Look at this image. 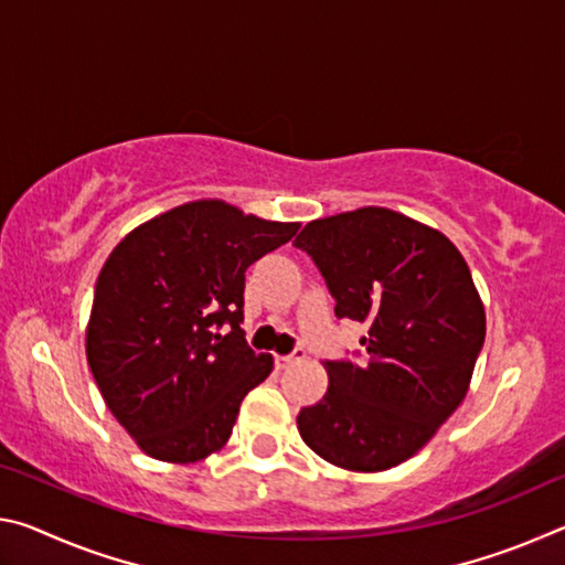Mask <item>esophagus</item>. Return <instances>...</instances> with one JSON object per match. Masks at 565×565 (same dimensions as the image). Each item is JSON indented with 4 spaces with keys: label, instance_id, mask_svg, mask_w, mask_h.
<instances>
[{
    "label": "esophagus",
    "instance_id": "1",
    "mask_svg": "<svg viewBox=\"0 0 565 565\" xmlns=\"http://www.w3.org/2000/svg\"><path fill=\"white\" fill-rule=\"evenodd\" d=\"M303 359H306V351L303 349H296L294 353H289V356H276V366L289 369V366H294V363H299Z\"/></svg>",
    "mask_w": 565,
    "mask_h": 565
}]
</instances>
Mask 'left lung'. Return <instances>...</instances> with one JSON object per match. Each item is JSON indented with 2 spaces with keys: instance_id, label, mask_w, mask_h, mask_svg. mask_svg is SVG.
Segmentation results:
<instances>
[{
  "instance_id": "obj_1",
  "label": "left lung",
  "mask_w": 565,
  "mask_h": 565,
  "mask_svg": "<svg viewBox=\"0 0 565 565\" xmlns=\"http://www.w3.org/2000/svg\"><path fill=\"white\" fill-rule=\"evenodd\" d=\"M339 319L366 323V361H327L329 388L296 416L303 444L347 471L418 454L461 406L486 339L471 271L448 236L384 206L309 222L294 242Z\"/></svg>"
}]
</instances>
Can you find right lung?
<instances>
[{
	"instance_id": "right-lung-1",
	"label": "right lung",
	"mask_w": 565,
	"mask_h": 565,
	"mask_svg": "<svg viewBox=\"0 0 565 565\" xmlns=\"http://www.w3.org/2000/svg\"><path fill=\"white\" fill-rule=\"evenodd\" d=\"M296 232L199 199L114 246L94 289L87 361L147 456L194 463L228 441L244 396L274 369L244 339L246 269Z\"/></svg>"
}]
</instances>
